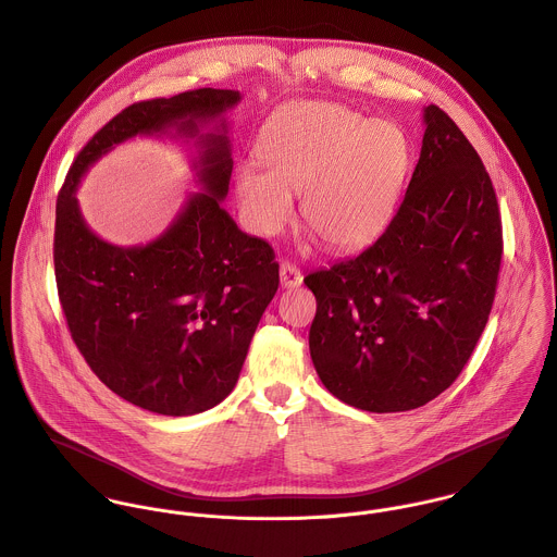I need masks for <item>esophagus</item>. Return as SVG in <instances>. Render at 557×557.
Segmentation results:
<instances>
[{
    "label": "esophagus",
    "mask_w": 557,
    "mask_h": 557,
    "mask_svg": "<svg viewBox=\"0 0 557 557\" xmlns=\"http://www.w3.org/2000/svg\"><path fill=\"white\" fill-rule=\"evenodd\" d=\"M280 282H282L284 288H297V286H301L304 275H301V271L295 264L282 262L280 264Z\"/></svg>",
    "instance_id": "obj_1"
}]
</instances>
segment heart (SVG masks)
<instances>
[{"label": "heart", "mask_w": 557, "mask_h": 557, "mask_svg": "<svg viewBox=\"0 0 557 557\" xmlns=\"http://www.w3.org/2000/svg\"><path fill=\"white\" fill-rule=\"evenodd\" d=\"M258 162L234 171L245 223L273 236L301 219L338 251L373 243L395 216L410 171V143L391 121L367 119L341 103H299L277 112L258 138Z\"/></svg>", "instance_id": "1"}]
</instances>
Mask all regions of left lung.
Here are the masks:
<instances>
[{
    "instance_id": "1",
    "label": "left lung",
    "mask_w": 557,
    "mask_h": 557,
    "mask_svg": "<svg viewBox=\"0 0 557 557\" xmlns=\"http://www.w3.org/2000/svg\"><path fill=\"white\" fill-rule=\"evenodd\" d=\"M386 232L360 256L310 273V356L323 386L367 412H406L469 362L497 293L502 214L475 147L438 106Z\"/></svg>"
}]
</instances>
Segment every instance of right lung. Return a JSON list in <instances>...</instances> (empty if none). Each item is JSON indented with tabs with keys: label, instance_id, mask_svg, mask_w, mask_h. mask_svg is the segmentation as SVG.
<instances>
[{
	"label": "right lung",
	"instance_id": "obj_1",
	"mask_svg": "<svg viewBox=\"0 0 557 557\" xmlns=\"http://www.w3.org/2000/svg\"><path fill=\"white\" fill-rule=\"evenodd\" d=\"M238 101V90L197 88L127 106L82 147L55 203L53 269L73 343L114 395L164 417L206 412L234 391L280 286L271 245L221 208L234 164L223 114ZM171 128L198 138L202 193L147 246L101 242L78 212V180L114 144Z\"/></svg>",
	"mask_w": 557,
	"mask_h": 557
}]
</instances>
